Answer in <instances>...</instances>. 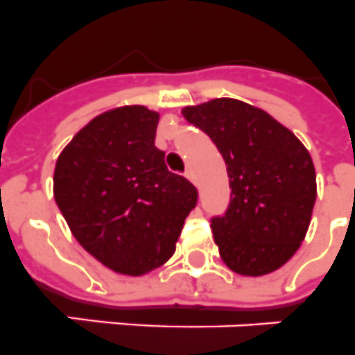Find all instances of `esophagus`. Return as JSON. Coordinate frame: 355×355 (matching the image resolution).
<instances>
[{"instance_id":"esophagus-1","label":"esophagus","mask_w":355,"mask_h":355,"mask_svg":"<svg viewBox=\"0 0 355 355\" xmlns=\"http://www.w3.org/2000/svg\"><path fill=\"white\" fill-rule=\"evenodd\" d=\"M184 175H186L187 178H189V180H191V182H196V177H195V171H193L191 168H187L186 169V173H184Z\"/></svg>"}]
</instances>
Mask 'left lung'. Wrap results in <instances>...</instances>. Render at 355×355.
<instances>
[{"label": "left lung", "instance_id": "1", "mask_svg": "<svg viewBox=\"0 0 355 355\" xmlns=\"http://www.w3.org/2000/svg\"><path fill=\"white\" fill-rule=\"evenodd\" d=\"M182 113L227 164L231 200L211 218L223 263L243 276L279 269L302 245L314 209L309 151L269 113L242 101L214 99Z\"/></svg>", "mask_w": 355, "mask_h": 355}]
</instances>
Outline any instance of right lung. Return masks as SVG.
Masks as SVG:
<instances>
[{
    "label": "right lung",
    "instance_id": "add662e5",
    "mask_svg": "<svg viewBox=\"0 0 355 355\" xmlns=\"http://www.w3.org/2000/svg\"><path fill=\"white\" fill-rule=\"evenodd\" d=\"M159 113L122 106L88 122L59 155L53 196L77 242L115 272L141 276L175 252L198 191L155 146Z\"/></svg>",
    "mask_w": 355,
    "mask_h": 355
}]
</instances>
